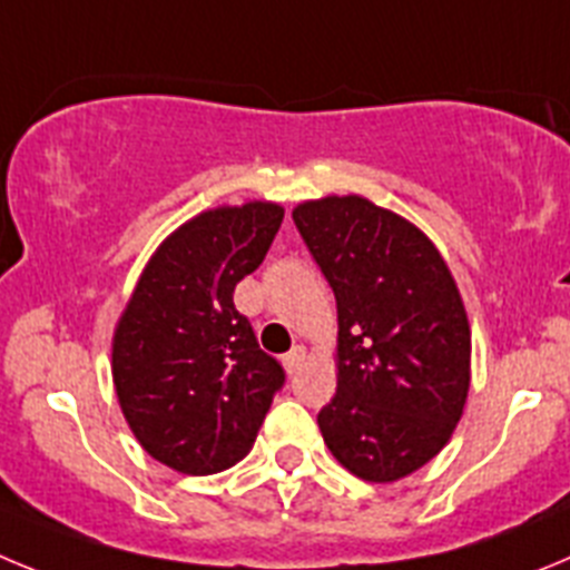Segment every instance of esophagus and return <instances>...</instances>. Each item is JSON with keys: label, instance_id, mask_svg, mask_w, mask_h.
<instances>
[{"label": "esophagus", "instance_id": "34e87169", "mask_svg": "<svg viewBox=\"0 0 570 570\" xmlns=\"http://www.w3.org/2000/svg\"><path fill=\"white\" fill-rule=\"evenodd\" d=\"M306 357H309V355H306V346H295L289 352V355H284V368L289 374L301 372V366H304V363H306Z\"/></svg>", "mask_w": 570, "mask_h": 570}]
</instances>
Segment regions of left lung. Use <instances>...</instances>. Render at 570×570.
<instances>
[{
	"instance_id": "obj_1",
	"label": "left lung",
	"mask_w": 570,
	"mask_h": 570,
	"mask_svg": "<svg viewBox=\"0 0 570 570\" xmlns=\"http://www.w3.org/2000/svg\"><path fill=\"white\" fill-rule=\"evenodd\" d=\"M337 301V392L323 443L366 483H394L449 443L471 383V326L432 238L363 196L292 209Z\"/></svg>"
}]
</instances>
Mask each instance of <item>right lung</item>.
Listing matches in <instances>:
<instances>
[{
  "label": "right lung",
  "mask_w": 570,
  "mask_h": 570,
  "mask_svg": "<svg viewBox=\"0 0 570 570\" xmlns=\"http://www.w3.org/2000/svg\"><path fill=\"white\" fill-rule=\"evenodd\" d=\"M284 222L275 202L204 209L158 244L112 332V386L158 463L218 474L247 458L284 368L255 341L233 292Z\"/></svg>",
  "instance_id": "1"
}]
</instances>
